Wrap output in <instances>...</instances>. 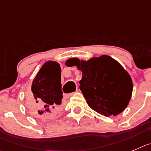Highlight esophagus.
Wrapping results in <instances>:
<instances>
[{
	"mask_svg": "<svg viewBox=\"0 0 151 151\" xmlns=\"http://www.w3.org/2000/svg\"><path fill=\"white\" fill-rule=\"evenodd\" d=\"M75 93H68V94H64V98L65 99H67L70 98L72 96H73L74 95Z\"/></svg>",
	"mask_w": 151,
	"mask_h": 151,
	"instance_id": "34e87169",
	"label": "esophagus"
}]
</instances>
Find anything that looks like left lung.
<instances>
[{
  "mask_svg": "<svg viewBox=\"0 0 151 151\" xmlns=\"http://www.w3.org/2000/svg\"><path fill=\"white\" fill-rule=\"evenodd\" d=\"M68 67L76 66L82 72L80 90L90 108L104 116H117L127 107L131 98L133 82L119 63L108 55L87 61L73 58Z\"/></svg>",
  "mask_w": 151,
  "mask_h": 151,
  "instance_id": "left-lung-1",
  "label": "left lung"
}]
</instances>
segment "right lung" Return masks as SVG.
<instances>
[{"label":"right lung","instance_id":"add662e5","mask_svg":"<svg viewBox=\"0 0 151 151\" xmlns=\"http://www.w3.org/2000/svg\"><path fill=\"white\" fill-rule=\"evenodd\" d=\"M61 73L58 63L49 61L41 67L32 81L34 96H28L27 106L38 117L49 118L61 108L63 99Z\"/></svg>","mask_w":151,"mask_h":151}]
</instances>
